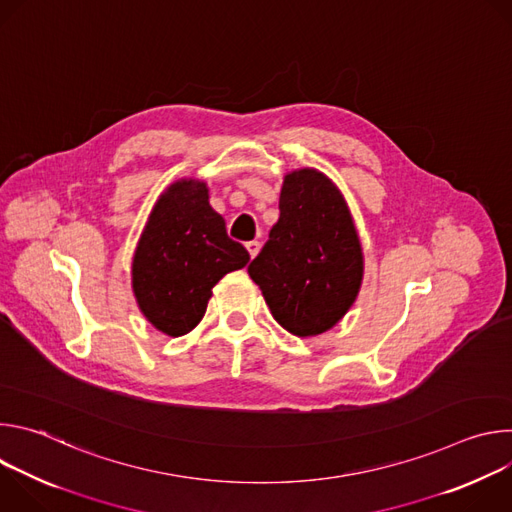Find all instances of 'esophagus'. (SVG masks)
<instances>
[{
	"mask_svg": "<svg viewBox=\"0 0 512 512\" xmlns=\"http://www.w3.org/2000/svg\"><path fill=\"white\" fill-rule=\"evenodd\" d=\"M259 249H261V243H259V241H249V243H247V251H249L251 259L259 253Z\"/></svg>",
	"mask_w": 512,
	"mask_h": 512,
	"instance_id": "1",
	"label": "esophagus"
}]
</instances>
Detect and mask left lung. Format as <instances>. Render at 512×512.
<instances>
[{
	"instance_id": "1",
	"label": "left lung",
	"mask_w": 512,
	"mask_h": 512,
	"mask_svg": "<svg viewBox=\"0 0 512 512\" xmlns=\"http://www.w3.org/2000/svg\"><path fill=\"white\" fill-rule=\"evenodd\" d=\"M364 259L350 210L336 184L304 168L283 178L279 221L249 275L287 332L318 336L354 304Z\"/></svg>"
}]
</instances>
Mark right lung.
Listing matches in <instances>:
<instances>
[{
	"label": "right lung",
	"mask_w": 512,
	"mask_h": 512,
	"mask_svg": "<svg viewBox=\"0 0 512 512\" xmlns=\"http://www.w3.org/2000/svg\"><path fill=\"white\" fill-rule=\"evenodd\" d=\"M247 261V249L229 239L225 218L208 204L206 184L178 180L158 198L133 253L137 306L160 332L188 334L202 320L212 287Z\"/></svg>",
	"instance_id": "1"
}]
</instances>
